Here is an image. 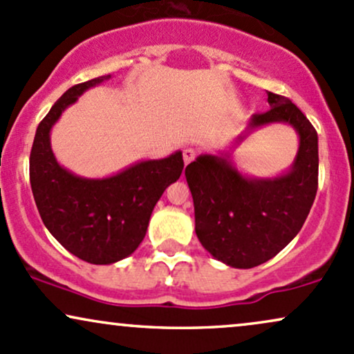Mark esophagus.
Returning <instances> with one entry per match:
<instances>
[{"label":"esophagus","instance_id":"esophagus-1","mask_svg":"<svg viewBox=\"0 0 354 354\" xmlns=\"http://www.w3.org/2000/svg\"><path fill=\"white\" fill-rule=\"evenodd\" d=\"M194 158H196V150H193V148H186V150L183 151V160H185V165H189Z\"/></svg>","mask_w":354,"mask_h":354}]
</instances>
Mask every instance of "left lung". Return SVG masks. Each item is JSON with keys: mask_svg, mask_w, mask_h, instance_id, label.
Segmentation results:
<instances>
[{"mask_svg": "<svg viewBox=\"0 0 354 354\" xmlns=\"http://www.w3.org/2000/svg\"><path fill=\"white\" fill-rule=\"evenodd\" d=\"M270 109L252 115L249 130L288 123L300 136L292 168L277 178H247L227 156L201 155L186 166L196 236L218 261L252 269L275 257L300 232L318 189V135L287 97L267 92ZM244 136H239V140Z\"/></svg>", "mask_w": 354, "mask_h": 354, "instance_id": "8db88e82", "label": "left lung"}]
</instances>
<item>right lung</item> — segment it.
<instances>
[{
  "mask_svg": "<svg viewBox=\"0 0 354 354\" xmlns=\"http://www.w3.org/2000/svg\"><path fill=\"white\" fill-rule=\"evenodd\" d=\"M110 75L71 87L42 118L34 136L29 180L34 201L48 231L75 257L105 266L133 254L147 234L153 207L163 191L181 176L183 155L140 161L104 180L67 171L50 148V129L87 88Z\"/></svg>",
  "mask_w": 354,
  "mask_h": 354,
  "instance_id": "obj_1",
  "label": "right lung"
}]
</instances>
